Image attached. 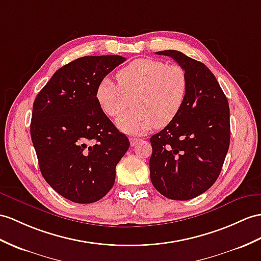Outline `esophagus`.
<instances>
[{"label":"esophagus","instance_id":"1","mask_svg":"<svg viewBox=\"0 0 261 261\" xmlns=\"http://www.w3.org/2000/svg\"><path fill=\"white\" fill-rule=\"evenodd\" d=\"M129 142H130V145H132V146H135V145H137L138 143H141V139L136 138V137H130V138H129Z\"/></svg>","mask_w":261,"mask_h":261}]
</instances>
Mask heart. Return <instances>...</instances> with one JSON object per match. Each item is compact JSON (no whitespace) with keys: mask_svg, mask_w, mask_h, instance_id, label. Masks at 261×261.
Listing matches in <instances>:
<instances>
[{"mask_svg":"<svg viewBox=\"0 0 261 261\" xmlns=\"http://www.w3.org/2000/svg\"><path fill=\"white\" fill-rule=\"evenodd\" d=\"M117 82L100 80L95 90L99 109L116 117L129 104L134 109L117 119L126 134L138 135L152 127H164L176 118L185 104L188 77L178 64H166L156 59H137L117 72Z\"/></svg>","mask_w":261,"mask_h":261,"instance_id":"obj_1","label":"heart"}]
</instances>
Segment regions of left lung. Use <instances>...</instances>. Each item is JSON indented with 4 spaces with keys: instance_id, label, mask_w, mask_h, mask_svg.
<instances>
[{
    "instance_id": "1",
    "label": "left lung",
    "mask_w": 261,
    "mask_h": 261,
    "mask_svg": "<svg viewBox=\"0 0 261 261\" xmlns=\"http://www.w3.org/2000/svg\"><path fill=\"white\" fill-rule=\"evenodd\" d=\"M185 68L188 93L176 118L150 137V180L163 196L188 200L217 180L229 148V105L205 64L179 50L156 52Z\"/></svg>"
}]
</instances>
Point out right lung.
I'll list each match as a JSON object with an SVG mask.
<instances>
[{"mask_svg": "<svg viewBox=\"0 0 261 261\" xmlns=\"http://www.w3.org/2000/svg\"><path fill=\"white\" fill-rule=\"evenodd\" d=\"M119 55L83 56L61 67L33 104L31 137L44 179L64 198L91 204L110 192L129 141L95 98Z\"/></svg>", "mask_w": 261, "mask_h": 261, "instance_id": "right-lung-1", "label": "right lung"}]
</instances>
